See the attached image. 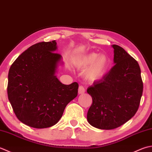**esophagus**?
I'll list each match as a JSON object with an SVG mask.
<instances>
[{
  "mask_svg": "<svg viewBox=\"0 0 152 152\" xmlns=\"http://www.w3.org/2000/svg\"><path fill=\"white\" fill-rule=\"evenodd\" d=\"M85 92V88L83 86H79V89H78V93L79 94H83L84 92Z\"/></svg>",
  "mask_w": 152,
  "mask_h": 152,
  "instance_id": "1",
  "label": "esophagus"
}]
</instances>
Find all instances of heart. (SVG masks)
Instances as JSON below:
<instances>
[{"label": "heart", "instance_id": "heart-1", "mask_svg": "<svg viewBox=\"0 0 152 152\" xmlns=\"http://www.w3.org/2000/svg\"><path fill=\"white\" fill-rule=\"evenodd\" d=\"M75 66L83 69L89 66L85 73V77L88 81L94 82L100 79L110 66V59L106 55H100L96 52H91L75 57L73 61Z\"/></svg>", "mask_w": 152, "mask_h": 152}]
</instances>
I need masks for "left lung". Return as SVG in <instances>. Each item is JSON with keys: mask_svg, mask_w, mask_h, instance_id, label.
<instances>
[{"mask_svg": "<svg viewBox=\"0 0 152 152\" xmlns=\"http://www.w3.org/2000/svg\"><path fill=\"white\" fill-rule=\"evenodd\" d=\"M112 47L114 66L87 88L92 98L88 122L104 130L117 128L131 119L138 109L143 92L137 61L121 46L113 45Z\"/></svg>", "mask_w": 152, "mask_h": 152, "instance_id": "1", "label": "left lung"}]
</instances>
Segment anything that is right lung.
<instances>
[{"mask_svg":"<svg viewBox=\"0 0 152 152\" xmlns=\"http://www.w3.org/2000/svg\"><path fill=\"white\" fill-rule=\"evenodd\" d=\"M56 42H41L24 51L8 72V97L17 118L36 129L50 127L78 92L74 82L62 84L56 76L61 56Z\"/></svg>","mask_w":152,"mask_h":152,"instance_id":"1","label":"right lung"}]
</instances>
